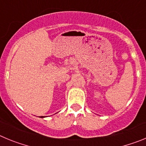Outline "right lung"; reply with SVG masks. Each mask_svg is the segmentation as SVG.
Returning <instances> with one entry per match:
<instances>
[{
    "mask_svg": "<svg viewBox=\"0 0 146 146\" xmlns=\"http://www.w3.org/2000/svg\"><path fill=\"white\" fill-rule=\"evenodd\" d=\"M40 118H45V116H41Z\"/></svg>",
    "mask_w": 146,
    "mask_h": 146,
    "instance_id": "right-lung-1",
    "label": "right lung"
}]
</instances>
